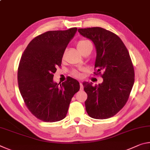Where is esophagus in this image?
Returning <instances> with one entry per match:
<instances>
[{"mask_svg":"<svg viewBox=\"0 0 150 150\" xmlns=\"http://www.w3.org/2000/svg\"><path fill=\"white\" fill-rule=\"evenodd\" d=\"M80 90H81V91L83 90V85L81 83H80Z\"/></svg>","mask_w":150,"mask_h":150,"instance_id":"esophagus-1","label":"esophagus"}]
</instances>
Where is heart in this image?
<instances>
[{"label": "heart", "mask_w": 150, "mask_h": 150, "mask_svg": "<svg viewBox=\"0 0 150 150\" xmlns=\"http://www.w3.org/2000/svg\"><path fill=\"white\" fill-rule=\"evenodd\" d=\"M91 44V43L90 41H88L87 40H81L77 42V46L78 50L80 51V52H82V51L85 49V48L88 46V45ZM73 75L75 77H81V74L78 71H75L73 72Z\"/></svg>", "instance_id": "heart-1"}]
</instances>
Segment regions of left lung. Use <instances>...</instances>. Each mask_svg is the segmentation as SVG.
Here are the masks:
<instances>
[{
	"label": "left lung",
	"instance_id": "obj_1",
	"mask_svg": "<svg viewBox=\"0 0 150 150\" xmlns=\"http://www.w3.org/2000/svg\"><path fill=\"white\" fill-rule=\"evenodd\" d=\"M78 32L95 44V74L103 73L100 84L83 83L87 94L86 110L93 118H109L126 105L134 85V69L130 54L120 38L110 31L93 27L79 28Z\"/></svg>",
	"mask_w": 150,
	"mask_h": 150
}]
</instances>
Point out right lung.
Wrapping results in <instances>:
<instances>
[{
  "label": "right lung",
  "mask_w": 150,
  "mask_h": 150,
  "mask_svg": "<svg viewBox=\"0 0 150 150\" xmlns=\"http://www.w3.org/2000/svg\"><path fill=\"white\" fill-rule=\"evenodd\" d=\"M77 28L48 31L28 45L20 61L18 83L25 105L37 118L47 122L63 120L80 85L69 77L62 84L54 81L63 54Z\"/></svg>",
  "instance_id": "obj_1"
}]
</instances>
